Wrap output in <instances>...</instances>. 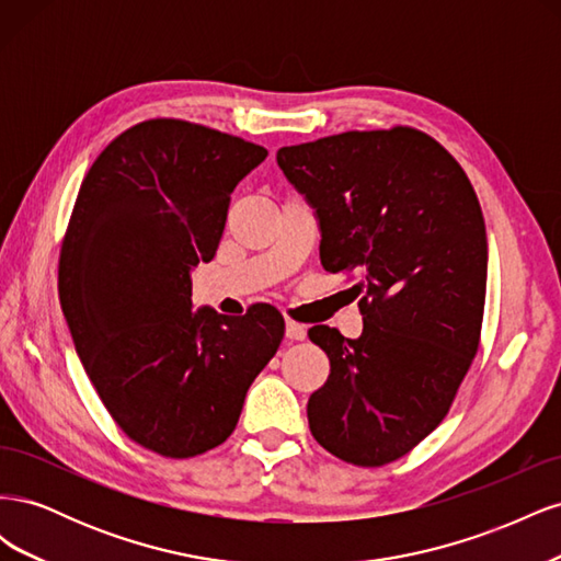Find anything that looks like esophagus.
<instances>
[{"mask_svg": "<svg viewBox=\"0 0 561 561\" xmlns=\"http://www.w3.org/2000/svg\"><path fill=\"white\" fill-rule=\"evenodd\" d=\"M285 336L290 339V342H301V339L307 336V328H304L301 322L287 320V322H285Z\"/></svg>", "mask_w": 561, "mask_h": 561, "instance_id": "obj_1", "label": "esophagus"}]
</instances>
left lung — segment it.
I'll return each mask as SVG.
<instances>
[{
  "label": "left lung",
  "instance_id": "8db88e82",
  "mask_svg": "<svg viewBox=\"0 0 561 561\" xmlns=\"http://www.w3.org/2000/svg\"><path fill=\"white\" fill-rule=\"evenodd\" d=\"M276 161L320 222V262L360 297L363 334L316 325L330 377L309 428L346 463L410 454L456 398L480 348L486 231L463 168L410 126L280 147Z\"/></svg>",
  "mask_w": 561,
  "mask_h": 561
}]
</instances>
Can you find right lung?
Here are the masks:
<instances>
[{
	"label": "right lung",
	"mask_w": 561,
	"mask_h": 561,
	"mask_svg": "<svg viewBox=\"0 0 561 561\" xmlns=\"http://www.w3.org/2000/svg\"><path fill=\"white\" fill-rule=\"evenodd\" d=\"M268 151L182 118L114 138L81 182L58 295L83 369L133 443L192 458L233 433L285 320L271 304L192 311V268L222 239L233 186Z\"/></svg>",
	"instance_id": "1"
}]
</instances>
